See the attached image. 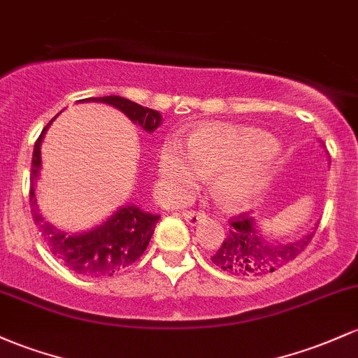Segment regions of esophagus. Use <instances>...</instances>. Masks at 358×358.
I'll return each instance as SVG.
<instances>
[{
	"mask_svg": "<svg viewBox=\"0 0 358 358\" xmlns=\"http://www.w3.org/2000/svg\"><path fill=\"white\" fill-rule=\"evenodd\" d=\"M182 217L185 219L187 224H190V226H197L200 221H203V219H206V214H203V212L185 210V212H182Z\"/></svg>",
	"mask_w": 358,
	"mask_h": 358,
	"instance_id": "esophagus-1",
	"label": "esophagus"
}]
</instances>
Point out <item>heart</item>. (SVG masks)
<instances>
[{
  "label": "heart",
  "mask_w": 358,
  "mask_h": 358,
  "mask_svg": "<svg viewBox=\"0 0 358 358\" xmlns=\"http://www.w3.org/2000/svg\"><path fill=\"white\" fill-rule=\"evenodd\" d=\"M275 141L255 129L209 125L188 137L168 139L159 149L161 187L170 199H182L207 173H215L212 192L226 209L253 202L268 183Z\"/></svg>",
  "instance_id": "obj_1"
}]
</instances>
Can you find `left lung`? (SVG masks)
<instances>
[{
    "instance_id": "8db88e82",
    "label": "left lung",
    "mask_w": 358,
    "mask_h": 358,
    "mask_svg": "<svg viewBox=\"0 0 358 358\" xmlns=\"http://www.w3.org/2000/svg\"><path fill=\"white\" fill-rule=\"evenodd\" d=\"M313 236L314 231H309L301 239L285 243L275 241L258 229L253 217L243 214L241 219L231 222L229 234L215 255H212L210 260L226 272L258 277V275L272 273L299 257Z\"/></svg>"
}]
</instances>
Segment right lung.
Here are the masks:
<instances>
[{"label": "right lung", "mask_w": 358, "mask_h": 358, "mask_svg": "<svg viewBox=\"0 0 358 358\" xmlns=\"http://www.w3.org/2000/svg\"><path fill=\"white\" fill-rule=\"evenodd\" d=\"M83 101L112 105L113 108L120 110L132 124L139 125L146 132H155L163 122V117L158 110L143 107L136 101L117 95L85 98V100H80V103ZM54 120L56 117L47 124V127H44L34 148L32 173H30L32 217L49 246L50 253L62 265L83 277H112L124 270L125 266L132 265L146 251L152 233H155L156 222L159 221L161 215L143 210L136 203H127V206L119 207L108 219H105L93 229L80 231V233H68V231L59 229L54 224L45 221L37 206L35 187H37L42 168V141Z\"/></svg>", "instance_id": "1"}]
</instances>
